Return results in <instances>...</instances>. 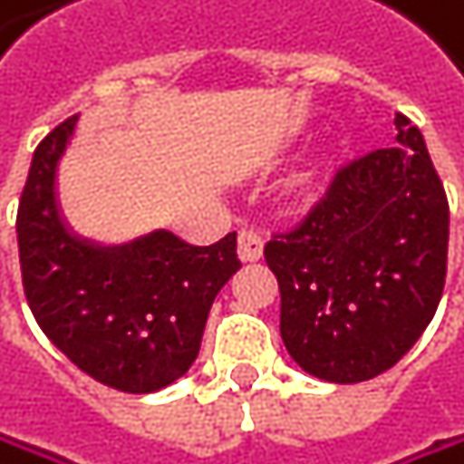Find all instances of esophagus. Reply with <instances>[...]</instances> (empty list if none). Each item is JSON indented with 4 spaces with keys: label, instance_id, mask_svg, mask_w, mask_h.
<instances>
[{
    "label": "esophagus",
    "instance_id": "obj_1",
    "mask_svg": "<svg viewBox=\"0 0 464 464\" xmlns=\"http://www.w3.org/2000/svg\"><path fill=\"white\" fill-rule=\"evenodd\" d=\"M237 254H240V260H246V263L260 260L263 257V237H260V232H254L251 227H243L237 232Z\"/></svg>",
    "mask_w": 464,
    "mask_h": 464
}]
</instances>
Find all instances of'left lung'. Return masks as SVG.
<instances>
[{
	"instance_id": "obj_1",
	"label": "left lung",
	"mask_w": 464,
	"mask_h": 464,
	"mask_svg": "<svg viewBox=\"0 0 464 464\" xmlns=\"http://www.w3.org/2000/svg\"><path fill=\"white\" fill-rule=\"evenodd\" d=\"M340 166L266 243L279 332L307 373L368 382L396 365L437 313L449 268V198L420 130Z\"/></svg>"
}]
</instances>
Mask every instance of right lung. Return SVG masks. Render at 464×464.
Segmentation results:
<instances>
[{"label": "right lung", "mask_w": 464, "mask_h": 464, "mask_svg": "<svg viewBox=\"0 0 464 464\" xmlns=\"http://www.w3.org/2000/svg\"><path fill=\"white\" fill-rule=\"evenodd\" d=\"M77 115L33 154L18 201V260L27 304L44 334L96 382L151 392L177 382L198 357L213 298L240 268L237 235L190 246L157 229L124 246H99L68 229L57 163Z\"/></svg>", "instance_id": "add662e5"}]
</instances>
